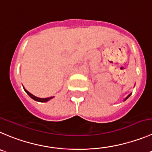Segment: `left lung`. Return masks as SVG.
<instances>
[{
    "label": "left lung",
    "instance_id": "8db88e82",
    "mask_svg": "<svg viewBox=\"0 0 152 152\" xmlns=\"http://www.w3.org/2000/svg\"><path fill=\"white\" fill-rule=\"evenodd\" d=\"M131 94H129V95H128V96H127V97H126V98H125V100H127V99H128V98H129V97H130V96H131Z\"/></svg>",
    "mask_w": 152,
    "mask_h": 152
}]
</instances>
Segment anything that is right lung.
Listing matches in <instances>:
<instances>
[{
  "mask_svg": "<svg viewBox=\"0 0 152 152\" xmlns=\"http://www.w3.org/2000/svg\"><path fill=\"white\" fill-rule=\"evenodd\" d=\"M24 91H25V92H27V95H28L29 96H30V98H31V99H34V100L37 101V102H47L48 101H49V100H50V99H53V97H49V98H45V99H41V98H38V97L35 96V95H33V94L30 93V92H29L28 91H27V89H24Z\"/></svg>",
  "mask_w": 152,
  "mask_h": 152,
  "instance_id": "1",
  "label": "right lung"
}]
</instances>
